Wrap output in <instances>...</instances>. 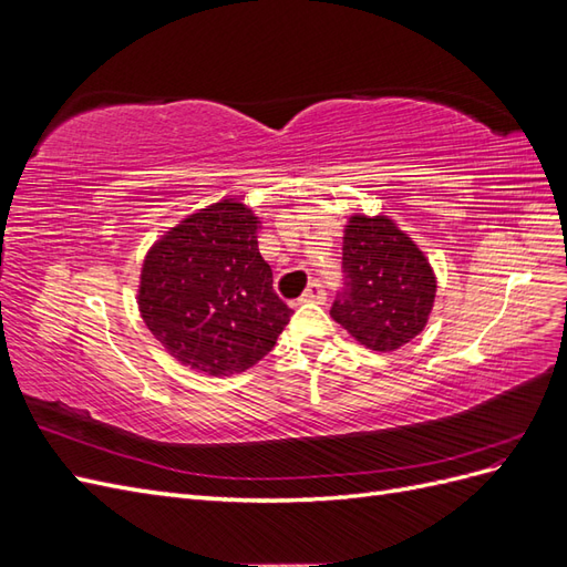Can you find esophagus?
Returning <instances> with one entry per match:
<instances>
[{
	"label": "esophagus",
	"instance_id": "34e87169",
	"mask_svg": "<svg viewBox=\"0 0 567 567\" xmlns=\"http://www.w3.org/2000/svg\"><path fill=\"white\" fill-rule=\"evenodd\" d=\"M326 300V290L319 281L310 284V288L305 290V293L300 296V302H323Z\"/></svg>",
	"mask_w": 567,
	"mask_h": 567
}]
</instances>
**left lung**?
Masks as SVG:
<instances>
[{"label": "left lung", "mask_w": 567, "mask_h": 567, "mask_svg": "<svg viewBox=\"0 0 567 567\" xmlns=\"http://www.w3.org/2000/svg\"><path fill=\"white\" fill-rule=\"evenodd\" d=\"M340 290L331 317L357 342L392 352L414 340L433 312L437 279L423 250L385 215H352L342 236Z\"/></svg>", "instance_id": "8db88e82"}]
</instances>
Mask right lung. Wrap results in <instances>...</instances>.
I'll list each match as a JSON object with an SVG mask.
<instances>
[{"label": "right lung", "mask_w": 567, "mask_h": 567, "mask_svg": "<svg viewBox=\"0 0 567 567\" xmlns=\"http://www.w3.org/2000/svg\"><path fill=\"white\" fill-rule=\"evenodd\" d=\"M260 219L234 198L188 215L148 250L140 312L179 364L205 375L255 367L293 310L274 293L257 248Z\"/></svg>", "instance_id": "add662e5"}]
</instances>
